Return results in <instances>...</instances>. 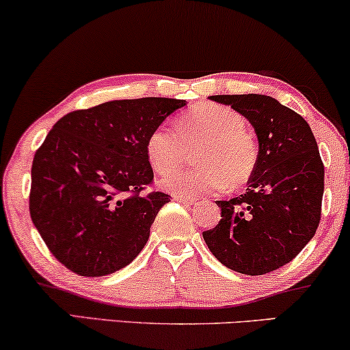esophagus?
<instances>
[{
	"label": "esophagus",
	"instance_id": "34e87169",
	"mask_svg": "<svg viewBox=\"0 0 350 350\" xmlns=\"http://www.w3.org/2000/svg\"><path fill=\"white\" fill-rule=\"evenodd\" d=\"M174 199L178 200V202H181V204H193L194 202V199L191 198L189 194H175Z\"/></svg>",
	"mask_w": 350,
	"mask_h": 350
}]
</instances>
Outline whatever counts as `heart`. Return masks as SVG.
Here are the masks:
<instances>
[{"label": "heart", "mask_w": 350, "mask_h": 350, "mask_svg": "<svg viewBox=\"0 0 350 350\" xmlns=\"http://www.w3.org/2000/svg\"><path fill=\"white\" fill-rule=\"evenodd\" d=\"M196 150L201 167L167 176L162 186L170 193L191 194L215 189H237L250 181L258 165V146L247 131V121L236 109L202 103L181 114L175 132L157 126L146 140V157L152 170L166 175L187 160Z\"/></svg>", "instance_id": "obj_1"}]
</instances>
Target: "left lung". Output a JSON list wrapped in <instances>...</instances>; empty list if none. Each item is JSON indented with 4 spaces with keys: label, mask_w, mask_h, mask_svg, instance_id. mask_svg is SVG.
I'll return each mask as SVG.
<instances>
[{
    "label": "left lung",
    "mask_w": 350,
    "mask_h": 350,
    "mask_svg": "<svg viewBox=\"0 0 350 350\" xmlns=\"http://www.w3.org/2000/svg\"><path fill=\"white\" fill-rule=\"evenodd\" d=\"M255 127L258 165L239 198L217 200L221 219L204 231L215 258L229 269L262 275L295 260L322 215L325 169L309 124L267 95H212Z\"/></svg>",
    "instance_id": "obj_1"
}]
</instances>
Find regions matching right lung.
Here are the masks:
<instances>
[{
  "label": "right lung",
  "instance_id": "right-lung-1",
  "mask_svg": "<svg viewBox=\"0 0 350 350\" xmlns=\"http://www.w3.org/2000/svg\"><path fill=\"white\" fill-rule=\"evenodd\" d=\"M186 100H114L65 114L38 148L31 165L30 217L66 269L100 277L143 250L170 196L146 191L151 131Z\"/></svg>",
  "mask_w": 350,
  "mask_h": 350
}]
</instances>
